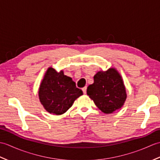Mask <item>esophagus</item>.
<instances>
[{
	"label": "esophagus",
	"mask_w": 160,
	"mask_h": 160,
	"mask_svg": "<svg viewBox=\"0 0 160 160\" xmlns=\"http://www.w3.org/2000/svg\"><path fill=\"white\" fill-rule=\"evenodd\" d=\"M87 87H84L82 88V91H83V93L84 94H86L87 93Z\"/></svg>",
	"instance_id": "1"
}]
</instances>
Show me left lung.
Listing matches in <instances>:
<instances>
[{"label": "left lung", "instance_id": "obj_1", "mask_svg": "<svg viewBox=\"0 0 160 160\" xmlns=\"http://www.w3.org/2000/svg\"><path fill=\"white\" fill-rule=\"evenodd\" d=\"M93 80V84L87 87V93L97 107L107 114L120 109L126 100L127 93L118 71L113 68L107 71H99Z\"/></svg>", "mask_w": 160, "mask_h": 160}]
</instances>
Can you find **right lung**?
Instances as JSON below:
<instances>
[{
  "label": "right lung",
  "mask_w": 160,
  "mask_h": 160,
  "mask_svg": "<svg viewBox=\"0 0 160 160\" xmlns=\"http://www.w3.org/2000/svg\"><path fill=\"white\" fill-rule=\"evenodd\" d=\"M40 101L50 113L61 115L72 106L75 100L82 96V91L76 86L70 77L49 67L40 84Z\"/></svg>",
  "instance_id": "obj_1"
}]
</instances>
